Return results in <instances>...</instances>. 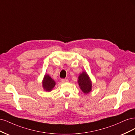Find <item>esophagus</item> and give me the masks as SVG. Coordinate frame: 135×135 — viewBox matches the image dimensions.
Returning <instances> with one entry per match:
<instances>
[{
	"mask_svg": "<svg viewBox=\"0 0 135 135\" xmlns=\"http://www.w3.org/2000/svg\"><path fill=\"white\" fill-rule=\"evenodd\" d=\"M61 81H62V82H63V83H64V82H68V80L67 79H62Z\"/></svg>",
	"mask_w": 135,
	"mask_h": 135,
	"instance_id": "obj_1",
	"label": "esophagus"
}]
</instances>
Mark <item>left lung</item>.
Here are the masks:
<instances>
[{
	"mask_svg": "<svg viewBox=\"0 0 135 135\" xmlns=\"http://www.w3.org/2000/svg\"><path fill=\"white\" fill-rule=\"evenodd\" d=\"M79 85L80 89L85 94H88L91 90L92 84L89 79V77L85 72H83L80 74L79 77Z\"/></svg>",
	"mask_w": 135,
	"mask_h": 135,
	"instance_id": "1",
	"label": "left lung"
}]
</instances>
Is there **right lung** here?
Here are the masks:
<instances>
[{
  "label": "right lung",
  "instance_id": "add662e5",
  "mask_svg": "<svg viewBox=\"0 0 135 135\" xmlns=\"http://www.w3.org/2000/svg\"><path fill=\"white\" fill-rule=\"evenodd\" d=\"M55 85V82L49 75H45L42 81V86L46 91H50Z\"/></svg>",
  "mask_w": 135,
  "mask_h": 135
}]
</instances>
